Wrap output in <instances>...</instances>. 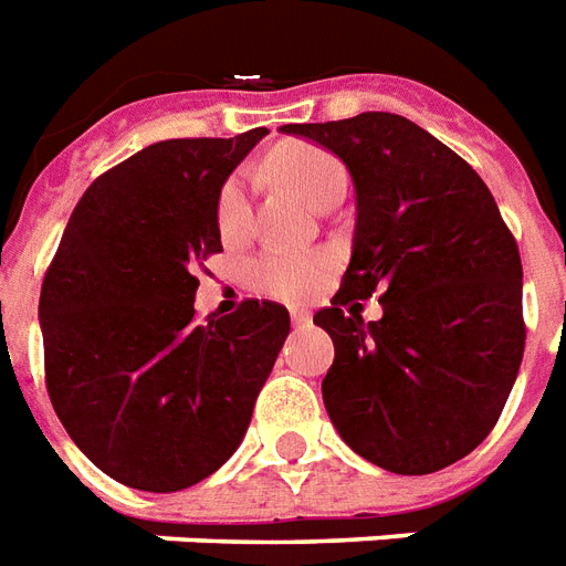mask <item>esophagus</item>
<instances>
[{
	"label": "esophagus",
	"mask_w": 566,
	"mask_h": 566,
	"mask_svg": "<svg viewBox=\"0 0 566 566\" xmlns=\"http://www.w3.org/2000/svg\"><path fill=\"white\" fill-rule=\"evenodd\" d=\"M293 326H308L312 323V312L308 308H291Z\"/></svg>",
	"instance_id": "obj_1"
}]
</instances>
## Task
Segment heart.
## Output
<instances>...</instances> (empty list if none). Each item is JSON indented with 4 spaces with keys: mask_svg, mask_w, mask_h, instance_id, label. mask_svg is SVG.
<instances>
[{
    "mask_svg": "<svg viewBox=\"0 0 566 566\" xmlns=\"http://www.w3.org/2000/svg\"><path fill=\"white\" fill-rule=\"evenodd\" d=\"M266 171L293 187L317 210L338 205L347 192V168L335 154L308 142H287L266 157ZM252 226V180L237 171L216 196V231L228 245L240 243ZM326 261L321 254L266 252L252 264V287L279 300H300L323 282Z\"/></svg>",
    "mask_w": 566,
    "mask_h": 566,
    "instance_id": "b5f03b06",
    "label": "heart"
}]
</instances>
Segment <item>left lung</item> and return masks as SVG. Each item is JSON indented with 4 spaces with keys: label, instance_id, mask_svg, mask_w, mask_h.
<instances>
[{
    "label": "left lung",
    "instance_id": "left-lung-1",
    "mask_svg": "<svg viewBox=\"0 0 566 566\" xmlns=\"http://www.w3.org/2000/svg\"><path fill=\"white\" fill-rule=\"evenodd\" d=\"M282 129L338 154L356 184L350 266L314 314L335 344L323 379L332 424L395 474L463 460L502 416L525 350L523 261L493 192L403 115ZM377 286L379 322L343 312Z\"/></svg>",
    "mask_w": 566,
    "mask_h": 566
}]
</instances>
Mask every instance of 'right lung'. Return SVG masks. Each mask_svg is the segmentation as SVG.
<instances>
[{"instance_id": "add662e5", "label": "right lung", "mask_w": 566, "mask_h": 566, "mask_svg": "<svg viewBox=\"0 0 566 566\" xmlns=\"http://www.w3.org/2000/svg\"><path fill=\"white\" fill-rule=\"evenodd\" d=\"M168 139L109 168L73 207L41 284L43 370L55 416L118 484L178 493L234 454L291 332L245 300L196 317V270L222 252L216 196L264 139Z\"/></svg>"}]
</instances>
